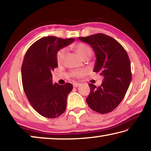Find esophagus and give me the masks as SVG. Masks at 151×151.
<instances>
[{"label": "esophagus", "mask_w": 151, "mask_h": 151, "mask_svg": "<svg viewBox=\"0 0 151 151\" xmlns=\"http://www.w3.org/2000/svg\"><path fill=\"white\" fill-rule=\"evenodd\" d=\"M81 83H74V84H73V86H74V87H75V88H76V87H78V86H81Z\"/></svg>", "instance_id": "34e87169"}]
</instances>
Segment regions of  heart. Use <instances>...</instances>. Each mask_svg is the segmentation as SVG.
Wrapping results in <instances>:
<instances>
[{
  "mask_svg": "<svg viewBox=\"0 0 151 151\" xmlns=\"http://www.w3.org/2000/svg\"><path fill=\"white\" fill-rule=\"evenodd\" d=\"M72 48H73L76 52L78 53L79 56L83 58V60H88L90 58L92 55H93V50L89 46L86 45L84 43H78V44H75L71 46ZM67 54V49L66 48H63L58 51L57 53V61L58 64H62L66 55ZM86 74L85 70H75L71 73V75L73 76L76 78H79L85 75Z\"/></svg>",
  "mask_w": 151,
  "mask_h": 151,
  "instance_id": "1",
  "label": "heart"
}]
</instances>
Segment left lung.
I'll return each instance as SVG.
<instances>
[{"mask_svg":"<svg viewBox=\"0 0 151 151\" xmlns=\"http://www.w3.org/2000/svg\"><path fill=\"white\" fill-rule=\"evenodd\" d=\"M78 39L93 48L96 55L93 70L104 77L100 86L89 84L91 93L86 99V103L94 111L108 113L121 103L131 82L129 56L118 41L102 33Z\"/></svg>","mask_w":151,"mask_h":151,"instance_id":"obj_1","label":"left lung"}]
</instances>
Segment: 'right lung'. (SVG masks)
I'll return each instance as SVG.
<instances>
[{"mask_svg":"<svg viewBox=\"0 0 151 151\" xmlns=\"http://www.w3.org/2000/svg\"><path fill=\"white\" fill-rule=\"evenodd\" d=\"M75 39L47 37L30 46L24 55L21 68L22 86L30 104L46 118L54 119L65 111L66 99L72 84L52 83V71L58 66L57 53Z\"/></svg>","mask_w":151,"mask_h":151,"instance_id":"right-lung-1","label":"right lung"}]
</instances>
